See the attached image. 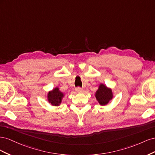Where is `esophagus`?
Returning a JSON list of instances; mask_svg holds the SVG:
<instances>
[{
	"instance_id": "34e87169",
	"label": "esophagus",
	"mask_w": 155,
	"mask_h": 155,
	"mask_svg": "<svg viewBox=\"0 0 155 155\" xmlns=\"http://www.w3.org/2000/svg\"><path fill=\"white\" fill-rule=\"evenodd\" d=\"M76 91L77 92H78V93H81V92H82V91H83V90H82V88H81V87H76Z\"/></svg>"
}]
</instances>
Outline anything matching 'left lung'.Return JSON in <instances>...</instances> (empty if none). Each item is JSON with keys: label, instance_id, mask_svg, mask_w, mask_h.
I'll use <instances>...</instances> for the list:
<instances>
[{"label": "left lung", "instance_id": "obj_1", "mask_svg": "<svg viewBox=\"0 0 155 155\" xmlns=\"http://www.w3.org/2000/svg\"><path fill=\"white\" fill-rule=\"evenodd\" d=\"M96 97L100 105H107L112 98L111 89L108 88L104 85L101 84L98 90L96 92Z\"/></svg>", "mask_w": 155, "mask_h": 155}]
</instances>
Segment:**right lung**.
Instances as JSON below:
<instances>
[{
	"label": "right lung",
	"mask_w": 155,
	"mask_h": 155,
	"mask_svg": "<svg viewBox=\"0 0 155 155\" xmlns=\"http://www.w3.org/2000/svg\"><path fill=\"white\" fill-rule=\"evenodd\" d=\"M63 96V94L59 91V88H55L52 91L48 93V101L52 105L58 106L61 103Z\"/></svg>",
	"instance_id": "add662e5"
}]
</instances>
